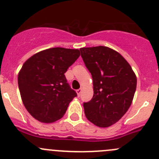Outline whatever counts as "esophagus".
I'll return each mask as SVG.
<instances>
[{"label": "esophagus", "mask_w": 159, "mask_h": 159, "mask_svg": "<svg viewBox=\"0 0 159 159\" xmlns=\"http://www.w3.org/2000/svg\"><path fill=\"white\" fill-rule=\"evenodd\" d=\"M81 89H78V90L76 91V92H77V94H78V96H80V95H81Z\"/></svg>", "instance_id": "34e87169"}]
</instances>
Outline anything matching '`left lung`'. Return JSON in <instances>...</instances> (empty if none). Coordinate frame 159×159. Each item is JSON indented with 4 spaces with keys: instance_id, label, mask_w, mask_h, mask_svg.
Instances as JSON below:
<instances>
[{
    "instance_id": "left-lung-1",
    "label": "left lung",
    "mask_w": 159,
    "mask_h": 159,
    "mask_svg": "<svg viewBox=\"0 0 159 159\" xmlns=\"http://www.w3.org/2000/svg\"><path fill=\"white\" fill-rule=\"evenodd\" d=\"M80 51L93 80L94 95L83 103L84 114L97 127H108L130 108L136 91V75L128 62L112 49L99 46Z\"/></svg>"
}]
</instances>
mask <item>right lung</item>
Returning a JSON list of instances; mask_svg holds the SVG:
<instances>
[{
  "instance_id": "add662e5",
  "label": "right lung",
  "mask_w": 159,
  "mask_h": 159,
  "mask_svg": "<svg viewBox=\"0 0 159 159\" xmlns=\"http://www.w3.org/2000/svg\"><path fill=\"white\" fill-rule=\"evenodd\" d=\"M78 50L54 47L35 53L18 73L21 100L37 120L53 123L61 119L77 93L64 74L79 57Z\"/></svg>"
}]
</instances>
